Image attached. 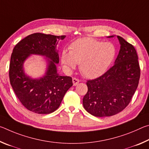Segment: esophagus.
I'll list each match as a JSON object with an SVG mask.
<instances>
[{
    "mask_svg": "<svg viewBox=\"0 0 149 149\" xmlns=\"http://www.w3.org/2000/svg\"><path fill=\"white\" fill-rule=\"evenodd\" d=\"M72 81H73V85H74V86H75V85H77L78 84H79V80L75 77H73Z\"/></svg>",
    "mask_w": 149,
    "mask_h": 149,
    "instance_id": "obj_1",
    "label": "esophagus"
}]
</instances>
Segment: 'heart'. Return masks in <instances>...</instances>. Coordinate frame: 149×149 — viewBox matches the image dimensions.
I'll list each match as a JSON object with an SVG mask.
<instances>
[{
    "label": "heart",
    "mask_w": 149,
    "mask_h": 149,
    "mask_svg": "<svg viewBox=\"0 0 149 149\" xmlns=\"http://www.w3.org/2000/svg\"><path fill=\"white\" fill-rule=\"evenodd\" d=\"M116 55V49L111 42L85 37L77 39L70 46V52L63 50L61 62L68 71L79 64L84 76L94 79L107 71Z\"/></svg>",
    "instance_id": "b5f03b06"
}]
</instances>
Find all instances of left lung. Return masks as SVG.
<instances>
[{"mask_svg":"<svg viewBox=\"0 0 149 149\" xmlns=\"http://www.w3.org/2000/svg\"><path fill=\"white\" fill-rule=\"evenodd\" d=\"M117 37L120 50L115 64L101 76L87 81L88 91L83 104L97 117L111 116L122 111L138 87L141 71L137 52L122 37Z\"/></svg>","mask_w":149,"mask_h":149,"instance_id":"obj_1","label":"left lung"}]
</instances>
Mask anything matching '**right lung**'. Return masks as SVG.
<instances>
[{
	"label": "right lung",
	"mask_w": 149,
	"mask_h": 149,
	"mask_svg": "<svg viewBox=\"0 0 149 149\" xmlns=\"http://www.w3.org/2000/svg\"><path fill=\"white\" fill-rule=\"evenodd\" d=\"M65 35L56 36L41 33L28 35L16 45L10 62V81L17 99L27 110L47 114L58 108L65 93L73 85L72 78L57 73L59 63L56 45ZM31 54L46 56V74L39 79H32L24 74L23 63Z\"/></svg>",
	"instance_id": "1"
}]
</instances>
